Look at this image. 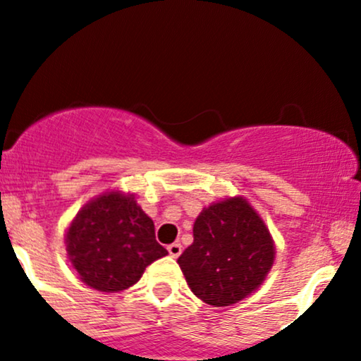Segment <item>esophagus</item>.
I'll use <instances>...</instances> for the list:
<instances>
[{
	"label": "esophagus",
	"mask_w": 361,
	"mask_h": 361,
	"mask_svg": "<svg viewBox=\"0 0 361 361\" xmlns=\"http://www.w3.org/2000/svg\"><path fill=\"white\" fill-rule=\"evenodd\" d=\"M181 251H183L181 250V244H178V243H173L168 246V252L173 256V258H178V256L181 255Z\"/></svg>",
	"instance_id": "esophagus-1"
}]
</instances>
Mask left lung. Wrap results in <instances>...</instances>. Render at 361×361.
Returning <instances> with one entry per match:
<instances>
[{
  "instance_id": "obj_1",
  "label": "left lung",
  "mask_w": 361,
  "mask_h": 361,
  "mask_svg": "<svg viewBox=\"0 0 361 361\" xmlns=\"http://www.w3.org/2000/svg\"><path fill=\"white\" fill-rule=\"evenodd\" d=\"M275 255V243L261 215L244 197H229L198 214L193 243L178 264L198 299L227 307L259 288Z\"/></svg>"
}]
</instances>
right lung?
Returning <instances> with one entry per match:
<instances>
[{
  "label": "right lung",
  "mask_w": 361,
  "mask_h": 361,
  "mask_svg": "<svg viewBox=\"0 0 361 361\" xmlns=\"http://www.w3.org/2000/svg\"><path fill=\"white\" fill-rule=\"evenodd\" d=\"M66 251L82 283L98 292L135 285L168 251L156 241L154 222L132 193L109 190L91 198L69 224Z\"/></svg>",
  "instance_id": "add662e5"
}]
</instances>
